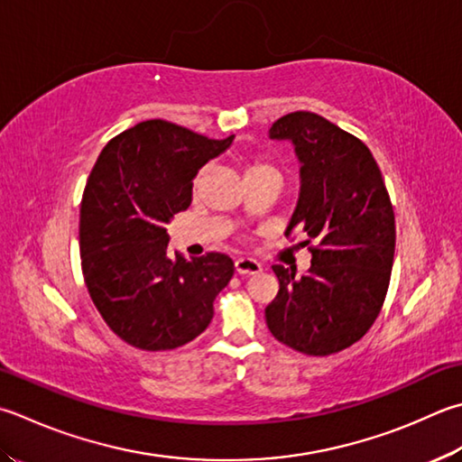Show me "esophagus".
I'll return each instance as SVG.
<instances>
[{
    "label": "esophagus",
    "instance_id": "34e87169",
    "mask_svg": "<svg viewBox=\"0 0 462 462\" xmlns=\"http://www.w3.org/2000/svg\"><path fill=\"white\" fill-rule=\"evenodd\" d=\"M235 272L239 275H255L261 272V263L251 257H239L235 261Z\"/></svg>",
    "mask_w": 462,
    "mask_h": 462
}]
</instances>
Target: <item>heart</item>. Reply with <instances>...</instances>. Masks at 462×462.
<instances>
[{
  "label": "heart",
  "instance_id": "obj_1",
  "mask_svg": "<svg viewBox=\"0 0 462 462\" xmlns=\"http://www.w3.org/2000/svg\"><path fill=\"white\" fill-rule=\"evenodd\" d=\"M263 171H275V169L269 162H265V161H249L247 167H245V179L247 177H254V175H257V172H263ZM199 180H201V177L197 179V182Z\"/></svg>",
  "mask_w": 462,
  "mask_h": 462
}]
</instances>
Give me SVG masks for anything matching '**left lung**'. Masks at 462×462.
I'll return each instance as SVG.
<instances>
[{"mask_svg":"<svg viewBox=\"0 0 462 462\" xmlns=\"http://www.w3.org/2000/svg\"><path fill=\"white\" fill-rule=\"evenodd\" d=\"M269 138L290 141L301 162L285 237L301 229L318 245L301 277L273 265L280 291L265 308L267 328L301 354H336L368 332L384 303L396 245L393 203L368 146L324 116L291 112Z\"/></svg>","mask_w":462,"mask_h":462,"instance_id":"left-lung-1","label":"left lung"}]
</instances>
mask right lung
Instances as JSON below:
<instances>
[{
  "label": "right lung",
  "instance_id": "1",
  "mask_svg": "<svg viewBox=\"0 0 462 462\" xmlns=\"http://www.w3.org/2000/svg\"><path fill=\"white\" fill-rule=\"evenodd\" d=\"M167 120H144L104 146L80 205L86 287L102 319L141 350L185 346L213 319L233 261L169 251L167 225L193 201V179L233 144Z\"/></svg>",
  "mask_w": 462,
  "mask_h": 462
}]
</instances>
